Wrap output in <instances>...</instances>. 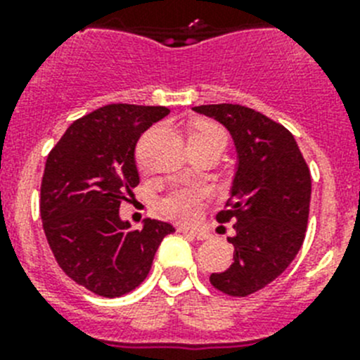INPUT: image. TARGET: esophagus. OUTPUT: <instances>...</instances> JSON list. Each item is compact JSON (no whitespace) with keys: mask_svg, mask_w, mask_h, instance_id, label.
Here are the masks:
<instances>
[{"mask_svg":"<svg viewBox=\"0 0 360 360\" xmlns=\"http://www.w3.org/2000/svg\"><path fill=\"white\" fill-rule=\"evenodd\" d=\"M178 232H184V234H189V236L196 238V240H209V232L202 231V229H184L180 227Z\"/></svg>","mask_w":360,"mask_h":360,"instance_id":"1","label":"esophagus"}]
</instances>
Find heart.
Masks as SVG:
<instances>
[{"label": "heart", "instance_id": "obj_1", "mask_svg": "<svg viewBox=\"0 0 360 360\" xmlns=\"http://www.w3.org/2000/svg\"><path fill=\"white\" fill-rule=\"evenodd\" d=\"M195 139H224L227 142V135L224 129L212 122L196 124L195 129L191 131L189 141H195ZM205 195H207L205 189L196 184L178 186L160 200L158 207L167 218L176 219V221H193L198 216Z\"/></svg>", "mask_w": 360, "mask_h": 360}]
</instances>
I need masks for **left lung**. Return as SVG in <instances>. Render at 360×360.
<instances>
[{"label": "left lung", "instance_id": "left-lung-1", "mask_svg": "<svg viewBox=\"0 0 360 360\" xmlns=\"http://www.w3.org/2000/svg\"><path fill=\"white\" fill-rule=\"evenodd\" d=\"M195 111L221 122L238 151L231 198L216 214L236 234L232 265L211 274L216 290L245 297L265 288L294 262L310 212V169L294 135L252 108L205 104Z\"/></svg>", "mask_w": 360, "mask_h": 360}]
</instances>
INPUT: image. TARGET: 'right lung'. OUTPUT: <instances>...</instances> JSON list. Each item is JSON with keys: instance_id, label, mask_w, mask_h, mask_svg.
<instances>
[{"instance_id": "obj_1", "label": "right lung", "mask_w": 360, "mask_h": 360, "mask_svg": "<svg viewBox=\"0 0 360 360\" xmlns=\"http://www.w3.org/2000/svg\"><path fill=\"white\" fill-rule=\"evenodd\" d=\"M167 113L165 106L108 104L75 120L46 158L39 211L50 249L70 279L103 297L139 287L160 241L174 232L151 218L131 229L119 216L139 186L136 142Z\"/></svg>"}]
</instances>
